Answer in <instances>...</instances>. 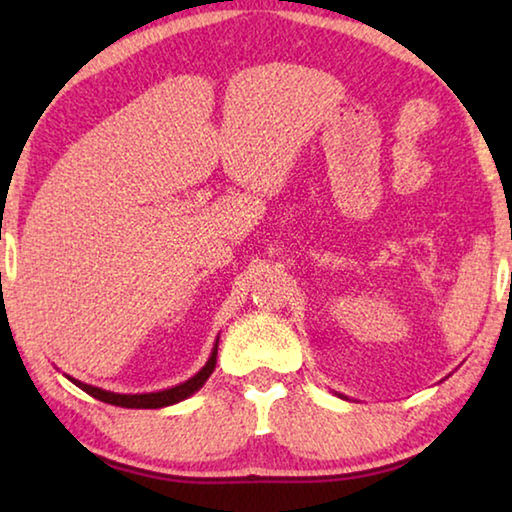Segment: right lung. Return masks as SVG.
<instances>
[{"label":"right lung","instance_id":"1","mask_svg":"<svg viewBox=\"0 0 512 512\" xmlns=\"http://www.w3.org/2000/svg\"><path fill=\"white\" fill-rule=\"evenodd\" d=\"M216 352H219V339H216L214 348L210 359H207L205 366L196 372L194 377H189L183 384L167 388V391H158V393H135V395H124V393H110V391H103V388L97 386H90V384H83L79 379H72L67 375L69 381H74L76 386L81 388L92 397H97V400L106 402V404H115L121 406V409H162V406H171V404H178L187 400L189 395H194L198 388H201L207 377L212 375L214 368H216Z\"/></svg>","mask_w":512,"mask_h":512}]
</instances>
